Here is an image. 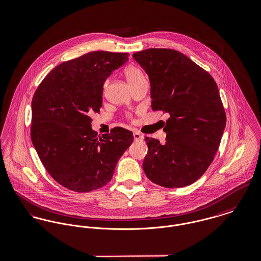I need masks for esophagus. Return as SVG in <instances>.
Masks as SVG:
<instances>
[{"label":"esophagus","instance_id":"1","mask_svg":"<svg viewBox=\"0 0 261 261\" xmlns=\"http://www.w3.org/2000/svg\"><path fill=\"white\" fill-rule=\"evenodd\" d=\"M133 136H134L135 141H140L143 139V136L141 135L140 133H138V132H134V133H133Z\"/></svg>","mask_w":261,"mask_h":261}]
</instances>
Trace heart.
<instances>
[{"instance_id": "1", "label": "heart", "mask_w": 261, "mask_h": 261, "mask_svg": "<svg viewBox=\"0 0 261 261\" xmlns=\"http://www.w3.org/2000/svg\"><path fill=\"white\" fill-rule=\"evenodd\" d=\"M124 74H125L127 81L129 82V84L132 87L137 85L138 83H140L142 81H146V76L143 73V71L141 70L139 67H137L136 65H133V64L127 65L124 68ZM106 86H107V81L104 83V88H106Z\"/></svg>"}]
</instances>
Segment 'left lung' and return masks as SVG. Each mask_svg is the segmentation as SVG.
I'll return each instance as SVG.
<instances>
[{
	"label": "left lung",
	"mask_w": 261,
	"mask_h": 261,
	"mask_svg": "<svg viewBox=\"0 0 261 261\" xmlns=\"http://www.w3.org/2000/svg\"><path fill=\"white\" fill-rule=\"evenodd\" d=\"M149 75L152 110L168 113L166 143L146 137L143 170L165 188H181L204 174L219 150L226 115L213 76L180 51L148 48L133 55Z\"/></svg>",
	"instance_id": "8db88e82"
}]
</instances>
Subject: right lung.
I'll return each mask as SVG.
<instances>
[{"mask_svg": "<svg viewBox=\"0 0 261 261\" xmlns=\"http://www.w3.org/2000/svg\"><path fill=\"white\" fill-rule=\"evenodd\" d=\"M129 54L91 51L56 66L32 100L31 138L53 179L77 193L110 181L116 164L133 142L122 127L98 137L91 113H99L103 83Z\"/></svg>", "mask_w": 261, "mask_h": 261, "instance_id": "obj_1", "label": "right lung"}]
</instances>
